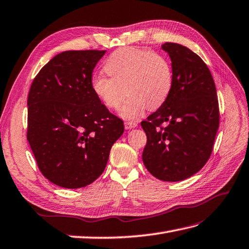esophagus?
Here are the masks:
<instances>
[{"label": "esophagus", "mask_w": 249, "mask_h": 249, "mask_svg": "<svg viewBox=\"0 0 249 249\" xmlns=\"http://www.w3.org/2000/svg\"><path fill=\"white\" fill-rule=\"evenodd\" d=\"M137 125H138L137 122H132V121H126L125 128L126 129H132V128H135V127H137Z\"/></svg>", "instance_id": "obj_1"}]
</instances>
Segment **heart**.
<instances>
[{"label":"heart","mask_w":249,"mask_h":249,"mask_svg":"<svg viewBox=\"0 0 249 249\" xmlns=\"http://www.w3.org/2000/svg\"><path fill=\"white\" fill-rule=\"evenodd\" d=\"M104 70L109 76H93L92 90L110 109L120 107L127 92L129 97L120 111L125 119H137L147 108L158 109L171 93L172 67L165 57L152 51L121 48L108 57Z\"/></svg>","instance_id":"b5f03b06"}]
</instances>
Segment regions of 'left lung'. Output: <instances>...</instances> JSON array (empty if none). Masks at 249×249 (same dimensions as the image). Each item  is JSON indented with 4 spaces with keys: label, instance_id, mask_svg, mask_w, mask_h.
I'll use <instances>...</instances> for the list:
<instances>
[{
    "label": "left lung",
    "instance_id": "8db88e82",
    "mask_svg": "<svg viewBox=\"0 0 249 249\" xmlns=\"http://www.w3.org/2000/svg\"><path fill=\"white\" fill-rule=\"evenodd\" d=\"M161 48L172 60L173 86L163 105L141 122L147 137L142 159L156 178L180 181L210 158L219 125L218 101L211 72L197 54L178 43Z\"/></svg>",
    "mask_w": 249,
    "mask_h": 249
}]
</instances>
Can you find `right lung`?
Instances as JSON below:
<instances>
[{"mask_svg":"<svg viewBox=\"0 0 249 249\" xmlns=\"http://www.w3.org/2000/svg\"><path fill=\"white\" fill-rule=\"evenodd\" d=\"M106 51H67L40 70L27 98V140L42 175L67 189L84 188L102 175L124 123L91 87Z\"/></svg>","mask_w":249,"mask_h":249,"instance_id":"right-lung-1","label":"right lung"}]
</instances>
